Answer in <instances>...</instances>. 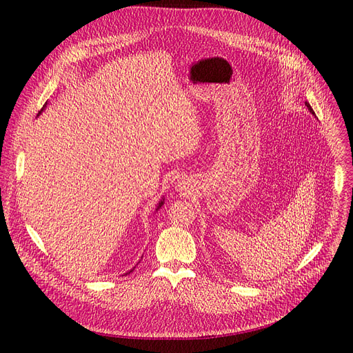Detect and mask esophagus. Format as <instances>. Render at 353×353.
Returning <instances> with one entry per match:
<instances>
[{
  "mask_svg": "<svg viewBox=\"0 0 353 353\" xmlns=\"http://www.w3.org/2000/svg\"><path fill=\"white\" fill-rule=\"evenodd\" d=\"M179 189H180V190H184V184H179Z\"/></svg>",
  "mask_w": 353,
  "mask_h": 353,
  "instance_id": "obj_1",
  "label": "esophagus"
}]
</instances>
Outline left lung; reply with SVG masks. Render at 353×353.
Masks as SVG:
<instances>
[{
    "label": "left lung",
    "mask_w": 353,
    "mask_h": 353,
    "mask_svg": "<svg viewBox=\"0 0 353 353\" xmlns=\"http://www.w3.org/2000/svg\"><path fill=\"white\" fill-rule=\"evenodd\" d=\"M305 104H306V107H307V108H309V111H310V113H312V114H314V111H313V110H312V107H310V104H309V103H305Z\"/></svg>",
    "instance_id": "obj_1"
}]
</instances>
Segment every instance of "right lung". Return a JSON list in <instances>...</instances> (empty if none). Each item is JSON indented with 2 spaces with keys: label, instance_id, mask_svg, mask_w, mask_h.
<instances>
[{
  "label": "right lung",
  "instance_id": "obj_1",
  "mask_svg": "<svg viewBox=\"0 0 353 353\" xmlns=\"http://www.w3.org/2000/svg\"><path fill=\"white\" fill-rule=\"evenodd\" d=\"M44 107H46V105H44ZM44 107H43V108H41V110L39 111V114H41V113H43V110H44ZM163 203H164V199H161V200L159 201V205H157V209H156V210H159V209H160V208L163 206ZM130 272H133V269H132V270H130Z\"/></svg>",
  "mask_w": 353,
  "mask_h": 353
}]
</instances>
